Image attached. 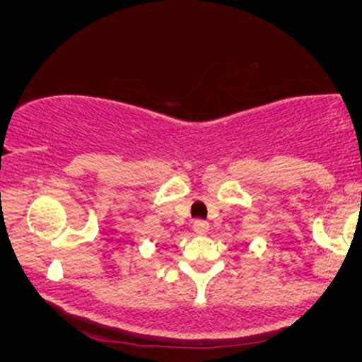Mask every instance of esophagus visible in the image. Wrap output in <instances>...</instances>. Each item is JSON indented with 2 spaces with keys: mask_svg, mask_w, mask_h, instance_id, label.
<instances>
[{
  "mask_svg": "<svg viewBox=\"0 0 362 362\" xmlns=\"http://www.w3.org/2000/svg\"><path fill=\"white\" fill-rule=\"evenodd\" d=\"M194 231L197 235H206L207 231H209V224L206 221H202V219H197V221H194Z\"/></svg>",
  "mask_w": 362,
  "mask_h": 362,
  "instance_id": "1",
  "label": "esophagus"
}]
</instances>
